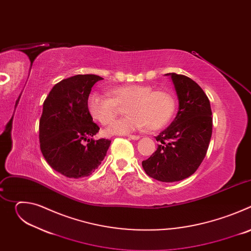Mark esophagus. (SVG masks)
Instances as JSON below:
<instances>
[{"label":"esophagus","instance_id":"1","mask_svg":"<svg viewBox=\"0 0 251 251\" xmlns=\"http://www.w3.org/2000/svg\"><path fill=\"white\" fill-rule=\"evenodd\" d=\"M130 139H132V140H138V139H140L141 137L139 136V135H127Z\"/></svg>","mask_w":251,"mask_h":251}]
</instances>
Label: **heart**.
Here are the masks:
<instances>
[{"mask_svg": "<svg viewBox=\"0 0 251 251\" xmlns=\"http://www.w3.org/2000/svg\"><path fill=\"white\" fill-rule=\"evenodd\" d=\"M110 97L91 92L86 100L87 111L91 118L106 126L118 115V107L125 105V117L111 124L109 134H127L146 126L149 130L165 127L176 111V99L168 91L154 90L143 84H128L111 88Z\"/></svg>", "mask_w": 251, "mask_h": 251, "instance_id": "b5f03b06", "label": "heart"}]
</instances>
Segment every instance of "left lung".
Returning a JSON list of instances; mask_svg holds the SVG:
<instances>
[{"mask_svg":"<svg viewBox=\"0 0 251 251\" xmlns=\"http://www.w3.org/2000/svg\"><path fill=\"white\" fill-rule=\"evenodd\" d=\"M178 99V110L171 125L156 140L160 145L142 162L148 176L172 183L192 176L206 155L212 133L209 100L201 86L190 77L168 74Z\"/></svg>","mask_w":251,"mask_h":251,"instance_id":"left-lung-1","label":"left lung"}]
</instances>
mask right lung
<instances>
[{
    "label": "right lung",
    "instance_id": "obj_1",
    "mask_svg": "<svg viewBox=\"0 0 251 251\" xmlns=\"http://www.w3.org/2000/svg\"><path fill=\"white\" fill-rule=\"evenodd\" d=\"M101 76L77 75L56 83L44 102L40 146L49 165L67 177L90 176L106 156L111 141L94 140L99 127L86 107Z\"/></svg>",
    "mask_w": 251,
    "mask_h": 251
}]
</instances>
